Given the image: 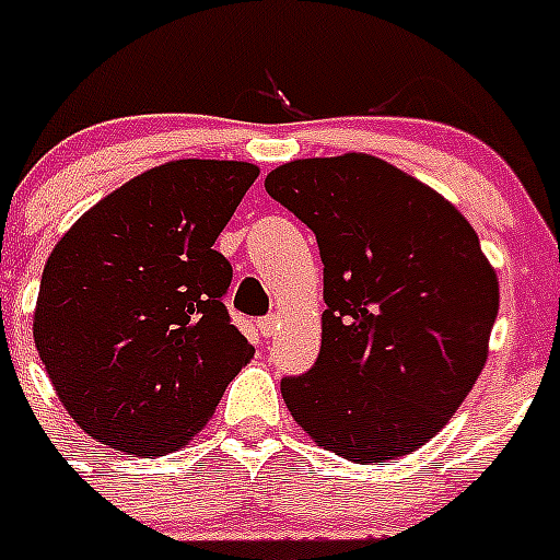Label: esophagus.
<instances>
[{
    "instance_id": "obj_1",
    "label": "esophagus",
    "mask_w": 560,
    "mask_h": 560,
    "mask_svg": "<svg viewBox=\"0 0 560 560\" xmlns=\"http://www.w3.org/2000/svg\"><path fill=\"white\" fill-rule=\"evenodd\" d=\"M257 328H260V334H264L266 339H269V336H275L277 330H280V316H277V314L264 316V319L257 323Z\"/></svg>"
}]
</instances>
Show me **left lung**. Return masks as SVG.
I'll use <instances>...</instances> for the list:
<instances>
[{
    "mask_svg": "<svg viewBox=\"0 0 560 560\" xmlns=\"http://www.w3.org/2000/svg\"><path fill=\"white\" fill-rule=\"evenodd\" d=\"M266 192L308 224L325 266L323 348L280 381L311 438L387 463L434 438L471 393L499 311L497 271L457 207L370 153L294 160Z\"/></svg>",
    "mask_w": 560,
    "mask_h": 560,
    "instance_id": "obj_1",
    "label": "left lung"
}]
</instances>
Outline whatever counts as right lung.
I'll return each mask as SVG.
<instances>
[{
	"mask_svg": "<svg viewBox=\"0 0 560 560\" xmlns=\"http://www.w3.org/2000/svg\"><path fill=\"white\" fill-rule=\"evenodd\" d=\"M257 173L226 160L151 167L47 257L33 339L63 409L103 446L176 452L255 355L221 303L232 266L212 244Z\"/></svg>",
	"mask_w": 560,
	"mask_h": 560,
	"instance_id": "1",
	"label": "right lung"
}]
</instances>
